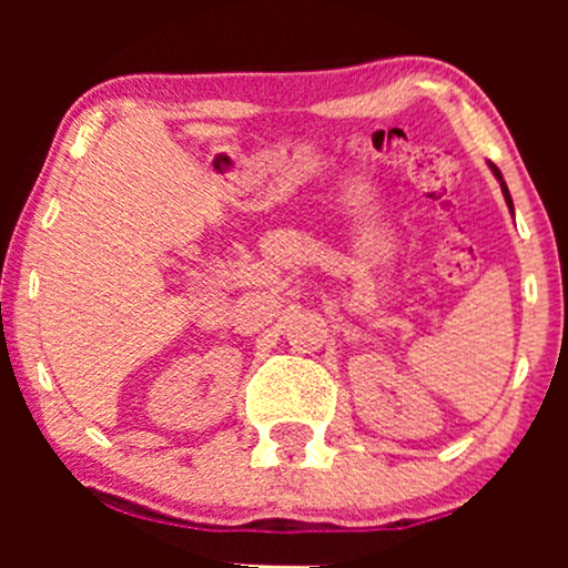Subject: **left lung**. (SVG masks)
I'll use <instances>...</instances> for the list:
<instances>
[{
	"label": "left lung",
	"instance_id": "left-lung-1",
	"mask_svg": "<svg viewBox=\"0 0 568 568\" xmlns=\"http://www.w3.org/2000/svg\"><path fill=\"white\" fill-rule=\"evenodd\" d=\"M491 171H494V175H497V179L501 181V173L497 171V168L491 165ZM501 192H505V200H507V205H513V200H510V192H507V186H505V181H501Z\"/></svg>",
	"mask_w": 568,
	"mask_h": 568
}]
</instances>
